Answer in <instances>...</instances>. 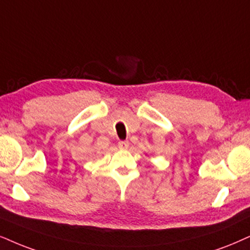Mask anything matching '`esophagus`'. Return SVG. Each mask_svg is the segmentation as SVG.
<instances>
[{
	"mask_svg": "<svg viewBox=\"0 0 250 250\" xmlns=\"http://www.w3.org/2000/svg\"><path fill=\"white\" fill-rule=\"evenodd\" d=\"M119 147L121 148V150H125V148L129 147V142L128 141H120Z\"/></svg>",
	"mask_w": 250,
	"mask_h": 250,
	"instance_id": "obj_1",
	"label": "esophagus"
}]
</instances>
